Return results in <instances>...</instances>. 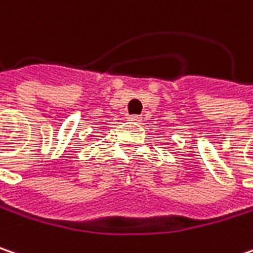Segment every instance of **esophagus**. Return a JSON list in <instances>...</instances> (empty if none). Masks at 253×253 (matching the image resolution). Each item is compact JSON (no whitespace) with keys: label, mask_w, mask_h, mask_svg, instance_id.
<instances>
[{"label":"esophagus","mask_w":253,"mask_h":253,"mask_svg":"<svg viewBox=\"0 0 253 253\" xmlns=\"http://www.w3.org/2000/svg\"><path fill=\"white\" fill-rule=\"evenodd\" d=\"M128 120L133 121V122H141V121H142L139 115H129V117H128Z\"/></svg>","instance_id":"1"}]
</instances>
